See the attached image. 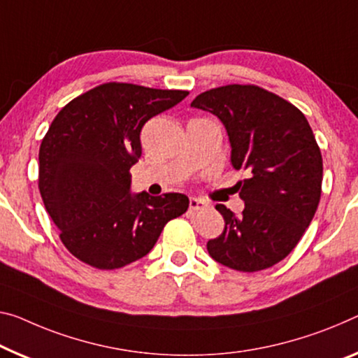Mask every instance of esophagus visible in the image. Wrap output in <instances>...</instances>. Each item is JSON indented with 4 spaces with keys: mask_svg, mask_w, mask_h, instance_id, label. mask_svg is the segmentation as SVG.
<instances>
[{
    "mask_svg": "<svg viewBox=\"0 0 358 358\" xmlns=\"http://www.w3.org/2000/svg\"><path fill=\"white\" fill-rule=\"evenodd\" d=\"M189 208H190V211L196 213V211L206 210L208 205H206L205 201H201V200H198V198H194V196H192L190 200H189Z\"/></svg>",
    "mask_w": 358,
    "mask_h": 358,
    "instance_id": "esophagus-1",
    "label": "esophagus"
}]
</instances>
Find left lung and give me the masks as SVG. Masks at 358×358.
<instances>
[{
    "label": "left lung",
    "instance_id": "left-lung-1",
    "mask_svg": "<svg viewBox=\"0 0 358 358\" xmlns=\"http://www.w3.org/2000/svg\"><path fill=\"white\" fill-rule=\"evenodd\" d=\"M190 107L221 120L230 163L245 169L240 216L216 205L225 227L206 243L214 261L257 272L285 259L309 227L322 195L323 163L304 113L259 86L229 85L201 92Z\"/></svg>",
    "mask_w": 358,
    "mask_h": 358
}]
</instances>
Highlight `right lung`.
<instances>
[{
	"label": "right lung",
	"mask_w": 358,
	"mask_h": 358,
	"mask_svg": "<svg viewBox=\"0 0 358 358\" xmlns=\"http://www.w3.org/2000/svg\"><path fill=\"white\" fill-rule=\"evenodd\" d=\"M187 91L107 83L69 102L40 147V194L71 255L112 271L150 252L168 221L189 208L184 194H131L141 129Z\"/></svg>",
	"instance_id": "add662e5"
}]
</instances>
